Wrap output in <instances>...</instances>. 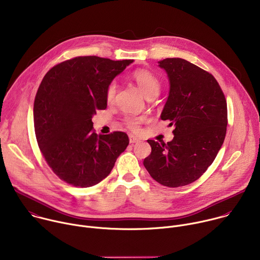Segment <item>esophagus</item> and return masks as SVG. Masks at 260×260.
<instances>
[{
  "mask_svg": "<svg viewBox=\"0 0 260 260\" xmlns=\"http://www.w3.org/2000/svg\"><path fill=\"white\" fill-rule=\"evenodd\" d=\"M129 143H132V144H134V143H138L140 140L137 138V137H135V136H133V135H129Z\"/></svg>",
  "mask_w": 260,
  "mask_h": 260,
  "instance_id": "1",
  "label": "esophagus"
}]
</instances>
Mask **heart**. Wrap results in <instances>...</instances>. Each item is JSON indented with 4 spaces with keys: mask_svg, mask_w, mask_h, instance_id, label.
I'll use <instances>...</instances> for the list:
<instances>
[{
    "mask_svg": "<svg viewBox=\"0 0 260 260\" xmlns=\"http://www.w3.org/2000/svg\"><path fill=\"white\" fill-rule=\"evenodd\" d=\"M133 79L136 81L137 85L139 86L141 92L144 94L146 99L148 98H156L160 91V81L159 79L149 71L146 70H139L133 74ZM116 83L112 82L107 88V100L109 102H112L116 94ZM141 119L137 117H127L125 119V123L127 126L134 131L138 129V124L140 123Z\"/></svg>",
    "mask_w": 260,
    "mask_h": 260,
    "instance_id": "b5f03b06",
    "label": "heart"
}]
</instances>
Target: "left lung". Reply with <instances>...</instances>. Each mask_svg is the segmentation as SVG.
Returning a JSON list of instances; mask_svg holds the SVG:
<instances>
[{
  "label": "left lung",
  "instance_id": "left-lung-1",
  "mask_svg": "<svg viewBox=\"0 0 260 260\" xmlns=\"http://www.w3.org/2000/svg\"><path fill=\"white\" fill-rule=\"evenodd\" d=\"M158 63L170 84L160 118L175 127L174 138L167 144L147 140L151 154L143 164L159 184L179 187L198 180L214 161L226 135L228 106L210 73L179 57Z\"/></svg>",
  "mask_w": 260,
  "mask_h": 260
}]
</instances>
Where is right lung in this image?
Instances as JSON below:
<instances>
[{
  "instance_id": "obj_1",
  "label": "right lung",
  "mask_w": 260,
  "mask_h": 260,
  "mask_svg": "<svg viewBox=\"0 0 260 260\" xmlns=\"http://www.w3.org/2000/svg\"><path fill=\"white\" fill-rule=\"evenodd\" d=\"M134 60L78 56L47 72L34 103L37 142L48 166L75 187L105 179L129 143L125 133L98 135L92 117L107 108V88Z\"/></svg>"
}]
</instances>
